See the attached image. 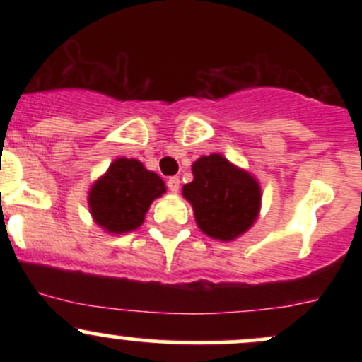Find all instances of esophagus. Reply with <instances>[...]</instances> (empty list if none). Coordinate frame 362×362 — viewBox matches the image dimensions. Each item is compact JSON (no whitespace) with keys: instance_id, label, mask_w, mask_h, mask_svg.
Returning <instances> with one entry per match:
<instances>
[{"instance_id":"obj_1","label":"esophagus","mask_w":362,"mask_h":362,"mask_svg":"<svg viewBox=\"0 0 362 362\" xmlns=\"http://www.w3.org/2000/svg\"><path fill=\"white\" fill-rule=\"evenodd\" d=\"M168 189H170L171 192H178V189H180V178L178 177H170L168 178Z\"/></svg>"}]
</instances>
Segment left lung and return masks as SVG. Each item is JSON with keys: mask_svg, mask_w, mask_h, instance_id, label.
Returning <instances> with one entry per match:
<instances>
[{"mask_svg": "<svg viewBox=\"0 0 362 362\" xmlns=\"http://www.w3.org/2000/svg\"><path fill=\"white\" fill-rule=\"evenodd\" d=\"M192 175L194 180L184 185L182 194L204 235L231 242L250 229L261 208V187L249 171L210 154L192 164Z\"/></svg>", "mask_w": 362, "mask_h": 362, "instance_id": "obj_1", "label": "left lung"}]
</instances>
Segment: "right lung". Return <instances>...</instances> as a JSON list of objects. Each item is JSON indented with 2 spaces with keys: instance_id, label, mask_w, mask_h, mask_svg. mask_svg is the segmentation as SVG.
<instances>
[{
  "instance_id": "obj_1",
  "label": "right lung",
  "mask_w": 362,
  "mask_h": 362,
  "mask_svg": "<svg viewBox=\"0 0 362 362\" xmlns=\"http://www.w3.org/2000/svg\"><path fill=\"white\" fill-rule=\"evenodd\" d=\"M166 192L154 171L145 170L136 159L119 158L98 178L89 191V210L105 231L120 235L140 228L148 206Z\"/></svg>"
}]
</instances>
